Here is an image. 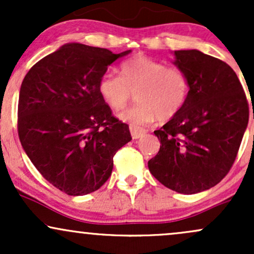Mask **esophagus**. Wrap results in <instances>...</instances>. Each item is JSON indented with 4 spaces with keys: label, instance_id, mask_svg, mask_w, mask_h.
<instances>
[{
    "label": "esophagus",
    "instance_id": "obj_1",
    "mask_svg": "<svg viewBox=\"0 0 254 254\" xmlns=\"http://www.w3.org/2000/svg\"><path fill=\"white\" fill-rule=\"evenodd\" d=\"M130 132H131V137H132L133 139H137V138H139V137H142L144 135L145 130L142 129V127L130 125Z\"/></svg>",
    "mask_w": 254,
    "mask_h": 254
}]
</instances>
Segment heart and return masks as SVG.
<instances>
[{
  "instance_id": "heart-1",
  "label": "heart",
  "mask_w": 254,
  "mask_h": 254,
  "mask_svg": "<svg viewBox=\"0 0 254 254\" xmlns=\"http://www.w3.org/2000/svg\"><path fill=\"white\" fill-rule=\"evenodd\" d=\"M190 92L186 72L178 66L144 56L124 61L119 76L104 74L98 82V93L111 110L118 111L136 95L137 104L125 110L118 118L132 125H144L157 118L170 121L183 110Z\"/></svg>"
}]
</instances>
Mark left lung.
Listing matches in <instances>:
<instances>
[{"mask_svg":"<svg viewBox=\"0 0 254 254\" xmlns=\"http://www.w3.org/2000/svg\"><path fill=\"white\" fill-rule=\"evenodd\" d=\"M190 92L183 110L154 131L160 150L148 161L162 185L184 194L215 186L235 161L249 124V103L235 71L198 50L174 51Z\"/></svg>","mask_w":254,"mask_h":254,"instance_id":"8db88e82","label":"left lung"}]
</instances>
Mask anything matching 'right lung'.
I'll return each instance as SVG.
<instances>
[{
    "label": "right lung",
    "instance_id": "right-lung-1",
    "mask_svg": "<svg viewBox=\"0 0 254 254\" xmlns=\"http://www.w3.org/2000/svg\"><path fill=\"white\" fill-rule=\"evenodd\" d=\"M131 50L69 43L37 62L21 83L17 132L39 173L69 196L97 191L109 179L113 156L131 141L98 93L110 64Z\"/></svg>",
    "mask_w": 254,
    "mask_h": 254
}]
</instances>
